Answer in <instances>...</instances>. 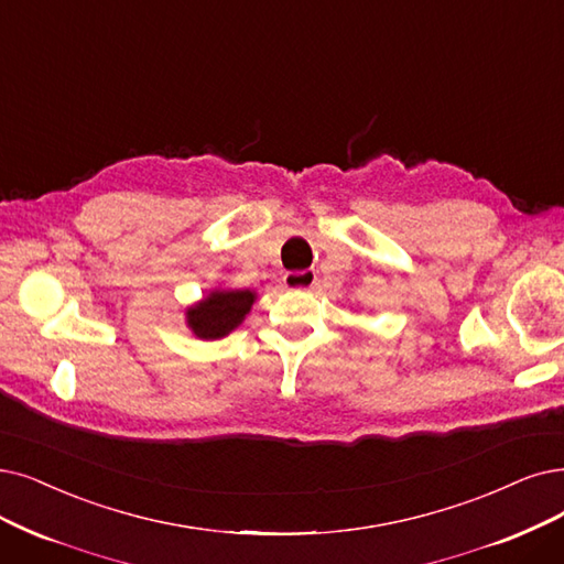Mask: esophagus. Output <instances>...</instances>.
Segmentation results:
<instances>
[{
    "mask_svg": "<svg viewBox=\"0 0 564 564\" xmlns=\"http://www.w3.org/2000/svg\"><path fill=\"white\" fill-rule=\"evenodd\" d=\"M286 289H296V291H312L317 286V275L312 270H296V273H286L284 278Z\"/></svg>",
    "mask_w": 564,
    "mask_h": 564,
    "instance_id": "esophagus-1",
    "label": "esophagus"
}]
</instances>
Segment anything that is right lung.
Listing matches in <instances>:
<instances>
[{"label": "right lung", "mask_w": 564, "mask_h": 564, "mask_svg": "<svg viewBox=\"0 0 564 564\" xmlns=\"http://www.w3.org/2000/svg\"><path fill=\"white\" fill-rule=\"evenodd\" d=\"M254 294L250 289L242 291H213L196 307H189L187 322L192 330L204 340H217V337L231 333L250 312Z\"/></svg>", "instance_id": "add662e5"}]
</instances>
